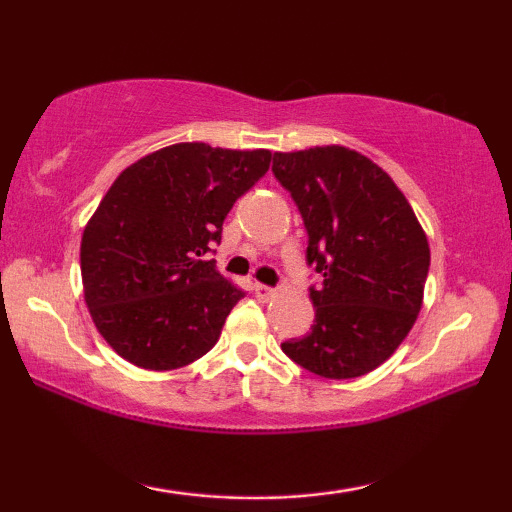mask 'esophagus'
Here are the masks:
<instances>
[{
	"label": "esophagus",
	"mask_w": 512,
	"mask_h": 512,
	"mask_svg": "<svg viewBox=\"0 0 512 512\" xmlns=\"http://www.w3.org/2000/svg\"><path fill=\"white\" fill-rule=\"evenodd\" d=\"M254 291H256V296H263V298H268V296H272V293H275V289H272V286H265L261 282L254 284Z\"/></svg>",
	"instance_id": "34e87169"
}]
</instances>
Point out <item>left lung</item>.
Wrapping results in <instances>:
<instances>
[{
    "mask_svg": "<svg viewBox=\"0 0 512 512\" xmlns=\"http://www.w3.org/2000/svg\"><path fill=\"white\" fill-rule=\"evenodd\" d=\"M272 174L307 230L314 324L282 342L300 368L328 380L375 370L422 310L429 242L410 202L382 167L345 146L275 153Z\"/></svg>",
    "mask_w": 512,
    "mask_h": 512,
    "instance_id": "obj_1",
    "label": "left lung"
}]
</instances>
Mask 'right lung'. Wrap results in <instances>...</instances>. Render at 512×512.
<instances>
[{
	"label": "right lung",
	"mask_w": 512,
	"mask_h": 512,
	"mask_svg": "<svg viewBox=\"0 0 512 512\" xmlns=\"http://www.w3.org/2000/svg\"><path fill=\"white\" fill-rule=\"evenodd\" d=\"M270 156L186 142L118 174L83 230L81 277L97 331L125 361L172 370L216 345L244 291L209 254Z\"/></svg>",
	"instance_id": "obj_1"
}]
</instances>
